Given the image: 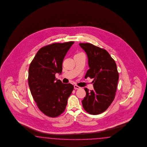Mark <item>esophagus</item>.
Masks as SVG:
<instances>
[{"label":"esophagus","mask_w":147,"mask_h":147,"mask_svg":"<svg viewBox=\"0 0 147 147\" xmlns=\"http://www.w3.org/2000/svg\"><path fill=\"white\" fill-rule=\"evenodd\" d=\"M74 89H79L81 88V87H79V86H78V85H74Z\"/></svg>","instance_id":"esophagus-1"}]
</instances>
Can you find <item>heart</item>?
<instances>
[{
	"instance_id": "obj_1",
	"label": "heart",
	"mask_w": 147,
	"mask_h": 147,
	"mask_svg": "<svg viewBox=\"0 0 147 147\" xmlns=\"http://www.w3.org/2000/svg\"><path fill=\"white\" fill-rule=\"evenodd\" d=\"M80 53H78V54H80Z\"/></svg>"
}]
</instances>
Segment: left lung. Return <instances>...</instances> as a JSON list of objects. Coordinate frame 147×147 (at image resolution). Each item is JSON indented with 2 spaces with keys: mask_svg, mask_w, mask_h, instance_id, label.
<instances>
[{
  "mask_svg": "<svg viewBox=\"0 0 147 147\" xmlns=\"http://www.w3.org/2000/svg\"><path fill=\"white\" fill-rule=\"evenodd\" d=\"M88 56L89 69L85 78L94 79V90L85 88L86 95L82 101L88 113L98 115L106 111L115 98L119 72L114 60L106 49L90 43H80Z\"/></svg>",
  "mask_w": 147,
  "mask_h": 147,
  "instance_id": "obj_1",
  "label": "left lung"
}]
</instances>
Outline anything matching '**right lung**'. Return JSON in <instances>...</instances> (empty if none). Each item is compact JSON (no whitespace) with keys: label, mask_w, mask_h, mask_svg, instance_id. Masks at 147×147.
I'll use <instances>...</instances> for the list:
<instances>
[{"label":"right lung","mask_w":147,"mask_h":147,"mask_svg":"<svg viewBox=\"0 0 147 147\" xmlns=\"http://www.w3.org/2000/svg\"><path fill=\"white\" fill-rule=\"evenodd\" d=\"M74 41L53 43L41 47L32 60L28 69V82L32 95L40 111L56 117L65 111L67 100L74 89L55 77L61 73L62 62Z\"/></svg>","instance_id":"1"}]
</instances>
